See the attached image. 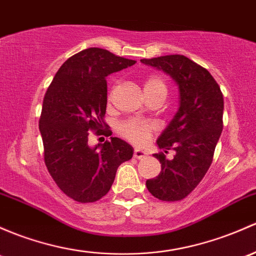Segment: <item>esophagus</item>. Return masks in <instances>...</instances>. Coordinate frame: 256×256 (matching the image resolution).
<instances>
[{
	"mask_svg": "<svg viewBox=\"0 0 256 256\" xmlns=\"http://www.w3.org/2000/svg\"><path fill=\"white\" fill-rule=\"evenodd\" d=\"M146 156H147V153L144 152V150H134V157L137 158V160H142V158H144Z\"/></svg>",
	"mask_w": 256,
	"mask_h": 256,
	"instance_id": "esophagus-1",
	"label": "esophagus"
}]
</instances>
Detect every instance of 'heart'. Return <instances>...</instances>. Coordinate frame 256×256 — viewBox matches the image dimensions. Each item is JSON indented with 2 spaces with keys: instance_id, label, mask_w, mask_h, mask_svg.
Here are the masks:
<instances>
[{
  "instance_id": "1",
  "label": "heart",
  "mask_w": 256,
  "mask_h": 256,
  "mask_svg": "<svg viewBox=\"0 0 256 256\" xmlns=\"http://www.w3.org/2000/svg\"><path fill=\"white\" fill-rule=\"evenodd\" d=\"M144 92L146 96H160L166 98L168 93V86L166 80L158 74H150L144 80ZM112 99V94H109L108 100ZM156 126L152 121L144 119H128L118 124L116 131L121 137L128 140L136 146L146 144L150 136L154 131Z\"/></svg>"
}]
</instances>
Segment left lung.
<instances>
[{"label":"left lung","instance_id":"obj_1","mask_svg":"<svg viewBox=\"0 0 256 256\" xmlns=\"http://www.w3.org/2000/svg\"><path fill=\"white\" fill-rule=\"evenodd\" d=\"M141 62L163 70L179 86L180 106L157 140L160 148L176 150L172 160L163 152L154 157L160 173L146 186L162 201H180L200 184L214 160L223 128V94L212 74L184 55L142 58Z\"/></svg>","mask_w":256,"mask_h":256}]
</instances>
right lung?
<instances>
[{"mask_svg": "<svg viewBox=\"0 0 256 256\" xmlns=\"http://www.w3.org/2000/svg\"><path fill=\"white\" fill-rule=\"evenodd\" d=\"M100 48L80 51L64 61L42 100L39 128L44 162L54 182L68 198L80 204L106 196L121 163L134 148L118 137L88 146V135H110L104 120L106 76L135 64Z\"/></svg>", "mask_w": 256, "mask_h": 256, "instance_id": "right-lung-1", "label": "right lung"}]
</instances>
